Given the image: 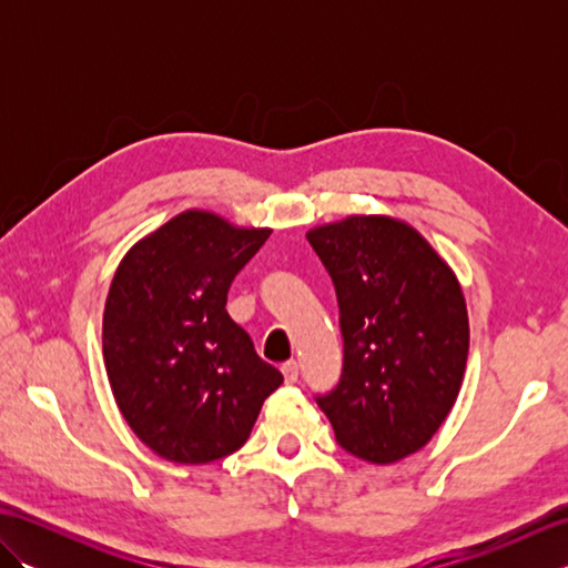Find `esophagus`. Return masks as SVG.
<instances>
[{"label":"esophagus","instance_id":"obj_1","mask_svg":"<svg viewBox=\"0 0 568 568\" xmlns=\"http://www.w3.org/2000/svg\"><path fill=\"white\" fill-rule=\"evenodd\" d=\"M283 376H285V383H297V376H300V368H297V361H285V364L281 366Z\"/></svg>","mask_w":568,"mask_h":568}]
</instances>
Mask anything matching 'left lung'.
Masks as SVG:
<instances>
[{"label": "left lung", "mask_w": 568, "mask_h": 568, "mask_svg": "<svg viewBox=\"0 0 568 568\" xmlns=\"http://www.w3.org/2000/svg\"><path fill=\"white\" fill-rule=\"evenodd\" d=\"M336 287L344 371L320 397L336 442L371 464L419 452L462 390L468 312L462 283L413 224L352 214L307 232Z\"/></svg>", "instance_id": "8db88e82"}]
</instances>
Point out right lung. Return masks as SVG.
Returning <instances> with one entry per match:
<instances>
[{
	"mask_svg": "<svg viewBox=\"0 0 568 568\" xmlns=\"http://www.w3.org/2000/svg\"><path fill=\"white\" fill-rule=\"evenodd\" d=\"M268 226L185 210L119 261L102 317V354L119 413L173 464H210L248 439L281 371L226 315V293Z\"/></svg>",
	"mask_w": 568,
	"mask_h": 568,
	"instance_id": "obj_1",
	"label": "right lung"
}]
</instances>
